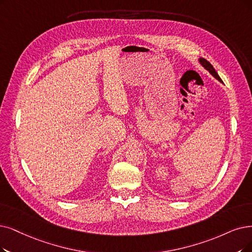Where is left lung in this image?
<instances>
[{
  "mask_svg": "<svg viewBox=\"0 0 252 252\" xmlns=\"http://www.w3.org/2000/svg\"><path fill=\"white\" fill-rule=\"evenodd\" d=\"M198 61H199V63H200V65H202L206 70H208V71L212 74L217 80H219V82H221L222 83V80H221V78L219 77V75H218V73L215 71V69H214V67L210 64V62H208L206 59H204V58H199L198 59Z\"/></svg>",
  "mask_w": 252,
  "mask_h": 252,
  "instance_id": "8db88e82",
  "label": "left lung"
}]
</instances>
